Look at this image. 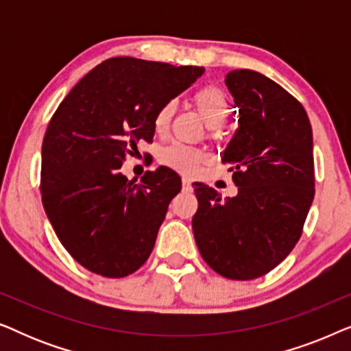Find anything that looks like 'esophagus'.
<instances>
[{
    "label": "esophagus",
    "mask_w": 351,
    "mask_h": 351,
    "mask_svg": "<svg viewBox=\"0 0 351 351\" xmlns=\"http://www.w3.org/2000/svg\"><path fill=\"white\" fill-rule=\"evenodd\" d=\"M182 185H184V190H190L191 189V179H189V177H184V179H182Z\"/></svg>",
    "instance_id": "1"
}]
</instances>
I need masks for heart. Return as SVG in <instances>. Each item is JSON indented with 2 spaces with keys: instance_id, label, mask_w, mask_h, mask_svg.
<instances>
[{
  "instance_id": "1",
  "label": "heart",
  "mask_w": 351,
  "mask_h": 351,
  "mask_svg": "<svg viewBox=\"0 0 351 351\" xmlns=\"http://www.w3.org/2000/svg\"><path fill=\"white\" fill-rule=\"evenodd\" d=\"M193 102L201 117L208 123V126L213 129L222 128L230 117V112H232L227 94L222 89L215 88V86H208V88H201L196 90L193 95ZM174 110L176 104L172 100L171 102H166L160 108V112H158L155 118V128L158 132H162L167 128ZM204 158L206 153L199 150V148L185 145V143L180 142H174L162 148L160 160L162 165L171 167V169L191 174L204 161Z\"/></svg>"
}]
</instances>
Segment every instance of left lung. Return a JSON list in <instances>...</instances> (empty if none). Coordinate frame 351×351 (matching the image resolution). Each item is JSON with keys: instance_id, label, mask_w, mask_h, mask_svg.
<instances>
[{"instance_id": "1", "label": "left lung", "mask_w": 351, "mask_h": 351, "mask_svg": "<svg viewBox=\"0 0 351 351\" xmlns=\"http://www.w3.org/2000/svg\"><path fill=\"white\" fill-rule=\"evenodd\" d=\"M225 84L238 129L222 153L238 195L195 182L191 220L204 262L228 280H256L289 256L315 196L313 134L305 108L265 75L233 70Z\"/></svg>"}]
</instances>
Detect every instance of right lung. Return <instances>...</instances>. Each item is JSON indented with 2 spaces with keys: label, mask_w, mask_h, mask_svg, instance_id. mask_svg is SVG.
<instances>
[{
  "label": "right lung",
  "mask_w": 351,
  "mask_h": 351,
  "mask_svg": "<svg viewBox=\"0 0 351 351\" xmlns=\"http://www.w3.org/2000/svg\"><path fill=\"white\" fill-rule=\"evenodd\" d=\"M203 73V66L113 57L51 118L41 148L43 206L57 238L89 271L124 278L150 257L180 177L160 166L136 182L119 169L138 142L153 141L162 105Z\"/></svg>",
  "instance_id": "1"
}]
</instances>
